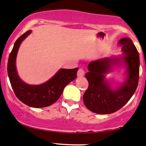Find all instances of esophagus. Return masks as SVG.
Returning <instances> with one entry per match:
<instances>
[{
    "label": "esophagus",
    "instance_id": "1",
    "mask_svg": "<svg viewBox=\"0 0 146 146\" xmlns=\"http://www.w3.org/2000/svg\"><path fill=\"white\" fill-rule=\"evenodd\" d=\"M84 76V70L82 68H80L78 71V77H83Z\"/></svg>",
    "mask_w": 146,
    "mask_h": 146
}]
</instances>
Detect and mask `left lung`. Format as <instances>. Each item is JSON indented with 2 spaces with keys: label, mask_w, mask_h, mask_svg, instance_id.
Segmentation results:
<instances>
[{
  "label": "left lung",
  "mask_w": 146,
  "mask_h": 146,
  "mask_svg": "<svg viewBox=\"0 0 146 146\" xmlns=\"http://www.w3.org/2000/svg\"><path fill=\"white\" fill-rule=\"evenodd\" d=\"M118 45L122 46L124 52L122 57H107L91 62L88 65L89 72L85 77L89 86L83 100L86 108L94 113L108 114L118 111L129 101L138 86L140 64L138 50L129 38L121 39ZM121 59L128 66V76L122 86L113 90L105 80L104 74Z\"/></svg>",
  "instance_id": "1"
}]
</instances>
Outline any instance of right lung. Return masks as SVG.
I'll return each mask as SVG.
<instances>
[{"instance_id": "right-lung-1", "label": "right lung", "mask_w": 146, "mask_h": 146, "mask_svg": "<svg viewBox=\"0 0 146 146\" xmlns=\"http://www.w3.org/2000/svg\"><path fill=\"white\" fill-rule=\"evenodd\" d=\"M30 33L31 30L27 31L14 43L8 59V76L12 89L19 100L32 107H46L55 103L60 98L65 86L77 78L78 68H62L48 81L40 85H30L23 82L17 73L16 57L21 42Z\"/></svg>"}]
</instances>
